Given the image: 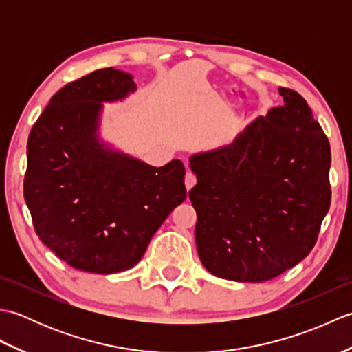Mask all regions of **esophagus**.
I'll return each instance as SVG.
<instances>
[{"label":"esophagus","instance_id":"34e87169","mask_svg":"<svg viewBox=\"0 0 352 352\" xmlns=\"http://www.w3.org/2000/svg\"><path fill=\"white\" fill-rule=\"evenodd\" d=\"M195 183H197V177H195V174H193V172L189 169L188 172H186V178H184L186 189L190 190V189L193 188V186H195Z\"/></svg>","mask_w":352,"mask_h":352}]
</instances>
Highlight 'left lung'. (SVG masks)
<instances>
[{
    "instance_id": "obj_1",
    "label": "left lung",
    "mask_w": 352,
    "mask_h": 352,
    "mask_svg": "<svg viewBox=\"0 0 352 352\" xmlns=\"http://www.w3.org/2000/svg\"><path fill=\"white\" fill-rule=\"evenodd\" d=\"M260 116L228 146L190 157L201 263L219 278L261 283L313 250L331 203L330 142L302 96Z\"/></svg>"
}]
</instances>
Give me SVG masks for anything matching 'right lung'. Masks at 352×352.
<instances>
[{
  "label": "right lung",
  "mask_w": 352,
  "mask_h": 352,
  "mask_svg": "<svg viewBox=\"0 0 352 352\" xmlns=\"http://www.w3.org/2000/svg\"><path fill=\"white\" fill-rule=\"evenodd\" d=\"M136 91L130 74L104 68L62 87L27 142L24 198L36 234L85 272L133 267L186 199L184 164L154 168L98 139L102 102Z\"/></svg>",
  "instance_id": "right-lung-1"
}]
</instances>
